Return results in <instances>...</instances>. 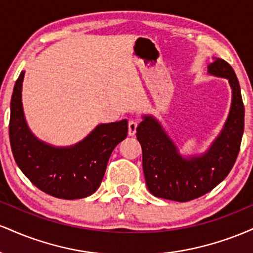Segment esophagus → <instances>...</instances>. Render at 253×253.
I'll use <instances>...</instances> for the list:
<instances>
[{
  "label": "esophagus",
  "instance_id": "1",
  "mask_svg": "<svg viewBox=\"0 0 253 253\" xmlns=\"http://www.w3.org/2000/svg\"><path fill=\"white\" fill-rule=\"evenodd\" d=\"M136 127H138V123L134 120H130L128 123V135H130V136L135 135Z\"/></svg>",
  "mask_w": 253,
  "mask_h": 253
}]
</instances>
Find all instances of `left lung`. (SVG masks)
I'll return each mask as SVG.
<instances>
[{
    "label": "left lung",
    "instance_id": "8db88e82",
    "mask_svg": "<svg viewBox=\"0 0 253 253\" xmlns=\"http://www.w3.org/2000/svg\"><path fill=\"white\" fill-rule=\"evenodd\" d=\"M208 74L228 81L232 102L221 132L206 152L183 156L153 115H143L136 128L147 189L157 197L177 202L197 199L222 182L236 163L245 117L239 82L232 66L220 58L208 65Z\"/></svg>",
    "mask_w": 253,
    "mask_h": 253
}]
</instances>
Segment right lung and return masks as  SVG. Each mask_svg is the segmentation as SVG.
Returning <instances> with one entry per match:
<instances>
[{
  "label": "right lung",
  "instance_id": "add662e5",
  "mask_svg": "<svg viewBox=\"0 0 253 253\" xmlns=\"http://www.w3.org/2000/svg\"><path fill=\"white\" fill-rule=\"evenodd\" d=\"M21 71L10 101L9 138L17 167L43 193L58 199H83L98 189L113 150L128 132L126 119L100 124L80 143L53 146L38 139L26 121L22 107Z\"/></svg>",
  "mask_w": 253,
  "mask_h": 253
}]
</instances>
